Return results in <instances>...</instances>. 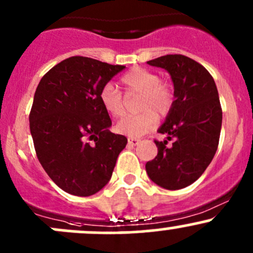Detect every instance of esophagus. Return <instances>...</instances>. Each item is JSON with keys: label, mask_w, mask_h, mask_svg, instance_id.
Wrapping results in <instances>:
<instances>
[{"label": "esophagus", "mask_w": 253, "mask_h": 253, "mask_svg": "<svg viewBox=\"0 0 253 253\" xmlns=\"http://www.w3.org/2000/svg\"><path fill=\"white\" fill-rule=\"evenodd\" d=\"M139 142H141V139H139V138H132V137H129V138H128V144L132 145V147L137 145Z\"/></svg>", "instance_id": "34e87169"}]
</instances>
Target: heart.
Segmentation results:
<instances>
[{
	"mask_svg": "<svg viewBox=\"0 0 253 253\" xmlns=\"http://www.w3.org/2000/svg\"><path fill=\"white\" fill-rule=\"evenodd\" d=\"M125 91L127 94L139 93V115L126 116L116 124V131L134 138L148 133L157 125V114H165L170 109L174 99L171 85L160 79L159 75L142 67L132 68L121 78ZM100 101L103 108L114 117L125 114L124 95L111 84H106L100 91Z\"/></svg>",
	"mask_w": 253,
	"mask_h": 253,
	"instance_id": "b5f03b06",
	"label": "heart"
}]
</instances>
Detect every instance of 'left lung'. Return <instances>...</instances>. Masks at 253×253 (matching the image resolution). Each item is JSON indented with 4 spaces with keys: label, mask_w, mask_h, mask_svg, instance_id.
<instances>
[{
    "label": "left lung",
    "mask_w": 253,
    "mask_h": 253,
    "mask_svg": "<svg viewBox=\"0 0 253 253\" xmlns=\"http://www.w3.org/2000/svg\"><path fill=\"white\" fill-rule=\"evenodd\" d=\"M148 65L170 73L176 99L158 129L168 139H155L158 154L145 170L160 187L180 190L205 172L218 149L223 120L218 89L211 73L187 56L165 55ZM168 140L173 143L168 146Z\"/></svg>",
    "instance_id": "left-lung-1"
}]
</instances>
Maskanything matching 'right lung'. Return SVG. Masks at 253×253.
I'll use <instances>...</instances> for the list:
<instances>
[{
  "label": "right lung",
  "instance_id": "obj_1",
  "mask_svg": "<svg viewBox=\"0 0 253 253\" xmlns=\"http://www.w3.org/2000/svg\"><path fill=\"white\" fill-rule=\"evenodd\" d=\"M125 66L72 56L42 78L29 114L40 164L65 192L86 197L111 178L127 138L109 131L100 91Z\"/></svg>",
  "mask_w": 253,
  "mask_h": 253
}]
</instances>
